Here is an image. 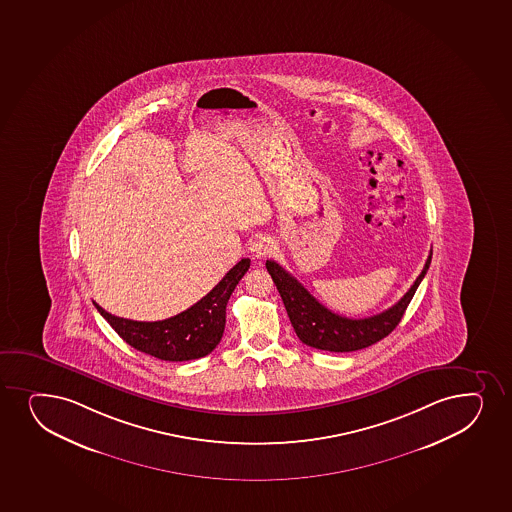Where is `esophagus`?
<instances>
[{
  "mask_svg": "<svg viewBox=\"0 0 512 512\" xmlns=\"http://www.w3.org/2000/svg\"><path fill=\"white\" fill-rule=\"evenodd\" d=\"M251 254L254 258H265L268 254L275 249V242L268 235H259L253 242H251Z\"/></svg>",
  "mask_w": 512,
  "mask_h": 512,
  "instance_id": "obj_1",
  "label": "esophagus"
}]
</instances>
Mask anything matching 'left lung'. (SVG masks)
Here are the masks:
<instances>
[{
	"label": "left lung",
	"instance_id": "1",
	"mask_svg": "<svg viewBox=\"0 0 512 512\" xmlns=\"http://www.w3.org/2000/svg\"><path fill=\"white\" fill-rule=\"evenodd\" d=\"M430 261L432 251L410 290L393 307H389L388 311L364 319L345 318L329 311L328 307L314 299L288 271L271 259L266 261V270L282 295L290 323L302 343L326 352H355L386 338L400 324L406 307L429 270Z\"/></svg>",
	"mask_w": 512,
	"mask_h": 512
}]
</instances>
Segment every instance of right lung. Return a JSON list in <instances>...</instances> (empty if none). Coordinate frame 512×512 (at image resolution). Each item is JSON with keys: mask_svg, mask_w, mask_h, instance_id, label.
Instances as JSON below:
<instances>
[{"mask_svg": "<svg viewBox=\"0 0 512 512\" xmlns=\"http://www.w3.org/2000/svg\"><path fill=\"white\" fill-rule=\"evenodd\" d=\"M251 259L244 258L229 270L215 287L186 311L164 321H131L104 311L94 302L100 316L128 345L152 357L169 362L201 359L217 347L225 329V307L237 283L249 270Z\"/></svg>", "mask_w": 512, "mask_h": 512, "instance_id": "add662e5", "label": "right lung"}]
</instances>
